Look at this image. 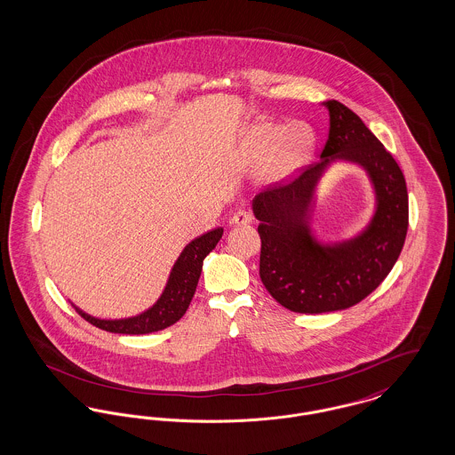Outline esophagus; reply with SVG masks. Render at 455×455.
Returning <instances> with one entry per match:
<instances>
[{"label": "esophagus", "instance_id": "obj_1", "mask_svg": "<svg viewBox=\"0 0 455 455\" xmlns=\"http://www.w3.org/2000/svg\"><path fill=\"white\" fill-rule=\"evenodd\" d=\"M251 221H252V217H251L249 213H245V212H238V213H235L234 217L228 220L230 227H242V225H249Z\"/></svg>", "mask_w": 455, "mask_h": 455}]
</instances>
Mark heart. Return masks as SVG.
Listing matches in <instances>:
<instances>
[{"instance_id": "heart-1", "label": "heart", "mask_w": 455, "mask_h": 455, "mask_svg": "<svg viewBox=\"0 0 455 455\" xmlns=\"http://www.w3.org/2000/svg\"><path fill=\"white\" fill-rule=\"evenodd\" d=\"M317 148V132L305 123L256 121L238 134L234 158L242 169L259 167L267 184H283L302 173Z\"/></svg>"}]
</instances>
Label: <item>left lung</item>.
Here are the masks:
<instances>
[{"label":"left lung","instance_id":"8db88e82","mask_svg":"<svg viewBox=\"0 0 455 455\" xmlns=\"http://www.w3.org/2000/svg\"><path fill=\"white\" fill-rule=\"evenodd\" d=\"M325 106L331 130L321 162L291 184L252 199L260 282L276 302L299 314L362 302L389 275L408 232V189L399 165L353 110L338 100ZM339 161L366 172L374 212L355 236L325 243L313 230V212L324 173Z\"/></svg>","mask_w":455,"mask_h":455}]
</instances>
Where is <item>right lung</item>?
<instances>
[{"mask_svg":"<svg viewBox=\"0 0 455 455\" xmlns=\"http://www.w3.org/2000/svg\"><path fill=\"white\" fill-rule=\"evenodd\" d=\"M221 235L223 228H215L201 237L191 240L173 262L162 295L152 307H148L138 315L124 319H100L90 315L73 302L71 305L90 324L108 332L148 334L155 331H162L169 325L175 324L186 314L189 303L195 297L196 286L203 271V260L217 247Z\"/></svg>","mask_w":455,"mask_h":455,"instance_id":"add662e5","label":"right lung"}]
</instances>
